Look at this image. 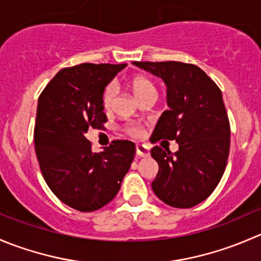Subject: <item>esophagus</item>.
I'll return each mask as SVG.
<instances>
[{
	"instance_id": "esophagus-1",
	"label": "esophagus",
	"mask_w": 261,
	"mask_h": 261,
	"mask_svg": "<svg viewBox=\"0 0 261 261\" xmlns=\"http://www.w3.org/2000/svg\"><path fill=\"white\" fill-rule=\"evenodd\" d=\"M136 154L139 156H148L150 154V148L145 144H136Z\"/></svg>"
}]
</instances>
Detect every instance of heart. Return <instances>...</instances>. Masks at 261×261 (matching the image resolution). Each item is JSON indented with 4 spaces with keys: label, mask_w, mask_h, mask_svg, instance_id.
<instances>
[{
    "label": "heart",
    "mask_w": 261,
    "mask_h": 261,
    "mask_svg": "<svg viewBox=\"0 0 261 261\" xmlns=\"http://www.w3.org/2000/svg\"><path fill=\"white\" fill-rule=\"evenodd\" d=\"M128 87H130L131 92L133 94L135 95L136 99L140 102L145 95L151 94V93H155V87H154L153 83L145 76H134L131 77L130 82H128ZM115 95H116V89L113 85H108L105 90H103V94H102V105L105 110H110L113 105V99H115ZM126 133L131 136H140L141 135V127L140 126H136V125H130L125 128Z\"/></svg>",
    "instance_id": "b5f03b06"
}]
</instances>
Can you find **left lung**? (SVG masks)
I'll use <instances>...</instances> for the list:
<instances>
[{"mask_svg": "<svg viewBox=\"0 0 261 261\" xmlns=\"http://www.w3.org/2000/svg\"><path fill=\"white\" fill-rule=\"evenodd\" d=\"M133 63L167 85L169 108L159 117L150 141L178 143L174 154L158 145L150 150L159 166L151 189L167 205L191 208L214 191L227 166L231 128L221 89L191 63Z\"/></svg>", "mask_w": 261, "mask_h": 261, "instance_id": "obj_1", "label": "left lung"}]
</instances>
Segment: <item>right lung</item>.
<instances>
[{"instance_id":"add662e5","label":"right lung","mask_w":261,"mask_h":261,"mask_svg":"<svg viewBox=\"0 0 261 261\" xmlns=\"http://www.w3.org/2000/svg\"><path fill=\"white\" fill-rule=\"evenodd\" d=\"M126 63H82L56 74L39 95L35 154L48 187L62 203L94 212L113 200L135 156V144L115 140L93 153L89 127L107 122L102 94Z\"/></svg>"}]
</instances>
